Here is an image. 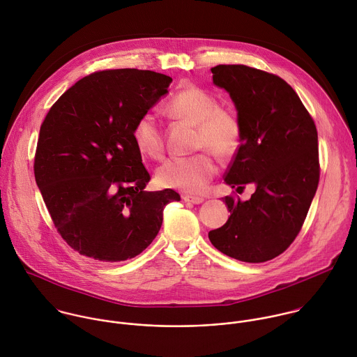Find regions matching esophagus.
<instances>
[{
  "label": "esophagus",
  "instance_id": "1",
  "mask_svg": "<svg viewBox=\"0 0 357 357\" xmlns=\"http://www.w3.org/2000/svg\"><path fill=\"white\" fill-rule=\"evenodd\" d=\"M183 200H185L186 203H192V204H200V203H203V202H204V199H203V197L192 196V195H186V196H183Z\"/></svg>",
  "mask_w": 357,
  "mask_h": 357
}]
</instances>
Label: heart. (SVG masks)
<instances>
[{
    "mask_svg": "<svg viewBox=\"0 0 357 357\" xmlns=\"http://www.w3.org/2000/svg\"><path fill=\"white\" fill-rule=\"evenodd\" d=\"M167 111L178 121L196 125L195 149L204 151L167 161L157 171V182L164 188L200 192L217 172V164L209 151L222 160L234 157L242 144V122L236 112L220 107L211 93L195 84L179 89L168 101ZM132 137L142 154L153 160L164 157V132L153 114L144 112L136 119Z\"/></svg>",
    "mask_w": 357,
    "mask_h": 357,
    "instance_id": "b5f03b06",
    "label": "heart"
}]
</instances>
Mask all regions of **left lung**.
<instances>
[{
	"mask_svg": "<svg viewBox=\"0 0 357 357\" xmlns=\"http://www.w3.org/2000/svg\"><path fill=\"white\" fill-rule=\"evenodd\" d=\"M242 122L243 137L225 182L250 200L225 196L231 217L208 238L221 253L264 263L284 253L299 235L320 181L316 123L296 91L280 76L246 65L211 68Z\"/></svg>",
	"mask_w": 357,
	"mask_h": 357,
	"instance_id": "obj_1",
	"label": "left lung"
}]
</instances>
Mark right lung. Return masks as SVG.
Returning <instances> with one entry per match:
<instances>
[{
	"instance_id": "add662e5",
	"label": "right lung",
	"mask_w": 357,
	"mask_h": 357,
	"mask_svg": "<svg viewBox=\"0 0 357 357\" xmlns=\"http://www.w3.org/2000/svg\"><path fill=\"white\" fill-rule=\"evenodd\" d=\"M172 79L142 69L93 72L50 108L34 154V178L56 232L77 253L105 263L140 255L162 211L181 196L144 192L151 176L132 128Z\"/></svg>"
}]
</instances>
